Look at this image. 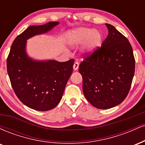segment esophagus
<instances>
[{
  "mask_svg": "<svg viewBox=\"0 0 145 145\" xmlns=\"http://www.w3.org/2000/svg\"><path fill=\"white\" fill-rule=\"evenodd\" d=\"M78 66H79V63H78V62H75L74 64V66H73V68H74V69L75 71L78 70Z\"/></svg>",
  "mask_w": 145,
  "mask_h": 145,
  "instance_id": "34e87169",
  "label": "esophagus"
}]
</instances>
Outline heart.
<instances>
[{
  "instance_id": "heart-1",
  "label": "heart",
  "mask_w": 145,
  "mask_h": 145,
  "mask_svg": "<svg viewBox=\"0 0 145 145\" xmlns=\"http://www.w3.org/2000/svg\"><path fill=\"white\" fill-rule=\"evenodd\" d=\"M102 39L100 31L89 27L74 29L67 35V42L71 46H78L84 42V50L86 54H91L100 47Z\"/></svg>"
}]
</instances>
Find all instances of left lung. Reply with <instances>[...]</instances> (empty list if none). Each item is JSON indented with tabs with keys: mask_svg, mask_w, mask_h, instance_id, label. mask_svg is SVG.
Here are the masks:
<instances>
[{
	"mask_svg": "<svg viewBox=\"0 0 145 145\" xmlns=\"http://www.w3.org/2000/svg\"><path fill=\"white\" fill-rule=\"evenodd\" d=\"M106 25L108 35L101 46L86 54L79 65L84 96L99 109L111 108L125 99L135 71L130 43L114 26Z\"/></svg>",
	"mask_w": 145,
	"mask_h": 145,
	"instance_id": "left-lung-1",
	"label": "left lung"
}]
</instances>
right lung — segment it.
Instances as JSON below:
<instances>
[{"mask_svg": "<svg viewBox=\"0 0 145 145\" xmlns=\"http://www.w3.org/2000/svg\"><path fill=\"white\" fill-rule=\"evenodd\" d=\"M59 23L50 22L28 27L15 39L7 59V73L15 93L23 104L35 110L47 111L57 106L72 74L74 60L35 61L26 54V40L47 33Z\"/></svg>", "mask_w": 145, "mask_h": 145, "instance_id": "obj_1", "label": "right lung"}]
</instances>
